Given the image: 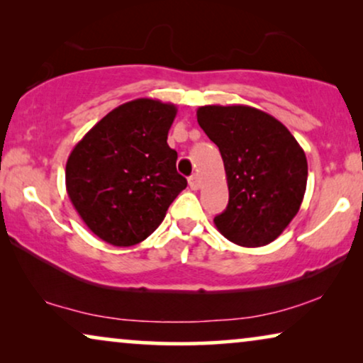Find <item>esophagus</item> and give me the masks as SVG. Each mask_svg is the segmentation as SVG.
Returning <instances> with one entry per match:
<instances>
[{
    "mask_svg": "<svg viewBox=\"0 0 363 363\" xmlns=\"http://www.w3.org/2000/svg\"><path fill=\"white\" fill-rule=\"evenodd\" d=\"M188 183H190V188H191V190H198V188H200V177H198L196 175V173H195V175H191L190 178H188Z\"/></svg>",
    "mask_w": 363,
    "mask_h": 363,
    "instance_id": "obj_1",
    "label": "esophagus"
}]
</instances>
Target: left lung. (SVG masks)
I'll use <instances>...</instances> for the list:
<instances>
[{"label":"left lung","instance_id":"left-lung-1","mask_svg":"<svg viewBox=\"0 0 363 363\" xmlns=\"http://www.w3.org/2000/svg\"><path fill=\"white\" fill-rule=\"evenodd\" d=\"M196 118L225 163L230 201L215 216L218 231L240 246L269 245L304 200V150L277 118L259 108L203 106Z\"/></svg>","mask_w":363,"mask_h":363}]
</instances>
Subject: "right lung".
Wrapping results in <instances>:
<instances>
[{
  "label": "right lung",
  "mask_w": 363,
  "mask_h": 363,
  "mask_svg": "<svg viewBox=\"0 0 363 363\" xmlns=\"http://www.w3.org/2000/svg\"><path fill=\"white\" fill-rule=\"evenodd\" d=\"M177 107L155 99L125 102L99 121L74 147L66 188L94 235L112 246H133L160 226L186 188L167 138Z\"/></svg>",
  "instance_id": "add662e5"
}]
</instances>
